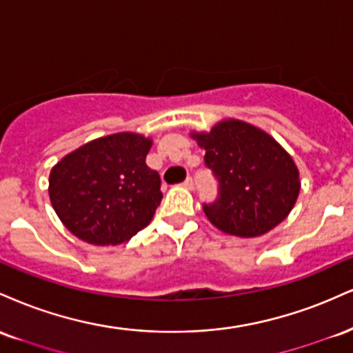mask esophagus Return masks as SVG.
<instances>
[{
	"instance_id": "1",
	"label": "esophagus",
	"mask_w": 353,
	"mask_h": 353,
	"mask_svg": "<svg viewBox=\"0 0 353 353\" xmlns=\"http://www.w3.org/2000/svg\"><path fill=\"white\" fill-rule=\"evenodd\" d=\"M185 186H186V188H190V190H193V186H194V183H193V178H186V180H185V183H183Z\"/></svg>"
}]
</instances>
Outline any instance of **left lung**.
Returning a JSON list of instances; mask_svg holds the SVG:
<instances>
[{
    "label": "left lung",
    "instance_id": "left-lung-1",
    "mask_svg": "<svg viewBox=\"0 0 353 353\" xmlns=\"http://www.w3.org/2000/svg\"><path fill=\"white\" fill-rule=\"evenodd\" d=\"M205 148V163L216 176L219 198L205 205L206 218L238 238L266 234L288 218L301 192L292 157L259 127L225 119L210 132H192Z\"/></svg>",
    "mask_w": 353,
    "mask_h": 353
}]
</instances>
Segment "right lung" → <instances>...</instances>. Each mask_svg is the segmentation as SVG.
<instances>
[{
	"instance_id": "right-lung-1",
	"label": "right lung",
	"mask_w": 353,
	"mask_h": 353,
	"mask_svg": "<svg viewBox=\"0 0 353 353\" xmlns=\"http://www.w3.org/2000/svg\"><path fill=\"white\" fill-rule=\"evenodd\" d=\"M152 139L120 132L87 142L49 175L56 214L82 241L109 246L148 226L161 201L160 175L145 163Z\"/></svg>"
}]
</instances>
